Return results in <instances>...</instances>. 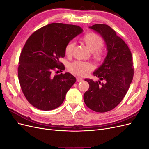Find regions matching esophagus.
Returning <instances> with one entry per match:
<instances>
[{"instance_id": "esophagus-1", "label": "esophagus", "mask_w": 149, "mask_h": 149, "mask_svg": "<svg viewBox=\"0 0 149 149\" xmlns=\"http://www.w3.org/2000/svg\"><path fill=\"white\" fill-rule=\"evenodd\" d=\"M76 79H77L78 82H81V81H83V78H81V77H77Z\"/></svg>"}]
</instances>
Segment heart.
<instances>
[{"mask_svg":"<svg viewBox=\"0 0 149 149\" xmlns=\"http://www.w3.org/2000/svg\"><path fill=\"white\" fill-rule=\"evenodd\" d=\"M82 41L86 47L91 51V57L96 63L102 62L105 58L106 48L102 45L103 39L98 34L93 32L86 33L82 38ZM74 44L69 43L65 48V54L68 58H71L73 55ZM94 68L93 65L89 62L82 61H76L69 66L70 71L73 74L83 76L88 74Z\"/></svg>","mask_w":149,"mask_h":149,"instance_id":"obj_1","label":"heart"}]
</instances>
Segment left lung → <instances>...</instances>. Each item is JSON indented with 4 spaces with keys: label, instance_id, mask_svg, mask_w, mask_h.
I'll use <instances>...</instances> for the list:
<instances>
[{
    "label": "left lung",
    "instance_id": "obj_1",
    "mask_svg": "<svg viewBox=\"0 0 149 149\" xmlns=\"http://www.w3.org/2000/svg\"><path fill=\"white\" fill-rule=\"evenodd\" d=\"M89 28L100 33L106 43L104 61L93 73L105 83L85 79L89 88L84 94V101L91 110L106 112L118 106L128 91L134 76L132 56L127 44L109 26L95 24Z\"/></svg>",
    "mask_w": 149,
    "mask_h": 149
}]
</instances>
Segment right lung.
<instances>
[{"label":"right lung","instance_id":"obj_1","mask_svg":"<svg viewBox=\"0 0 149 149\" xmlns=\"http://www.w3.org/2000/svg\"><path fill=\"white\" fill-rule=\"evenodd\" d=\"M82 31L77 25L53 23L36 30L26 40L18 77L25 97L35 107L50 111L63 102L76 78L70 73L53 74L65 69L60 58L65 57L66 45Z\"/></svg>","mask_w":149,"mask_h":149}]
</instances>
